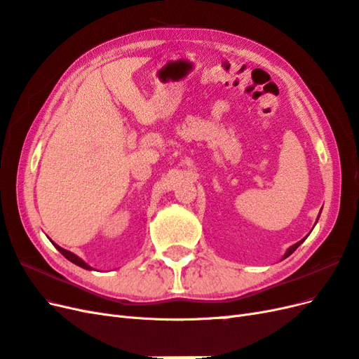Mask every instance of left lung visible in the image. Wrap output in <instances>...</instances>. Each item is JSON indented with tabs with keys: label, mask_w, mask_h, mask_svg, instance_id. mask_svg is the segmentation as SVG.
Wrapping results in <instances>:
<instances>
[{
	"label": "left lung",
	"mask_w": 359,
	"mask_h": 359,
	"mask_svg": "<svg viewBox=\"0 0 359 359\" xmlns=\"http://www.w3.org/2000/svg\"><path fill=\"white\" fill-rule=\"evenodd\" d=\"M318 219H319V216H318ZM307 238V237H306ZM306 238H303V240H299L298 243H295V245L294 246H291V248H289L287 250H286V253H285V255H283V258H287L289 255H291V253H294L295 252V249L299 246V245H302V243L306 240Z\"/></svg>",
	"instance_id": "1"
}]
</instances>
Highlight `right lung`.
Instances as JSON below:
<instances>
[{"label":"right lung","instance_id":"1","mask_svg":"<svg viewBox=\"0 0 359 359\" xmlns=\"http://www.w3.org/2000/svg\"><path fill=\"white\" fill-rule=\"evenodd\" d=\"M53 245H55V243H53ZM55 248L57 249V250H60L61 253H62V255L68 259V261H72L73 264H76V265H79V267H82V269H86V270H92V267H90V265H88L83 259H80L77 255H74V253H72L70 250H65V249H62V248H60V246H57V245H55Z\"/></svg>","mask_w":359,"mask_h":359}]
</instances>
